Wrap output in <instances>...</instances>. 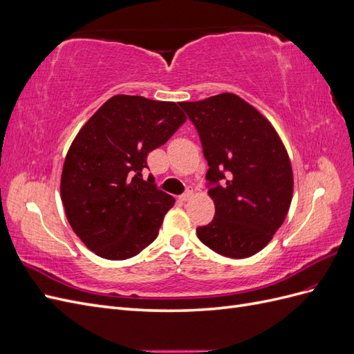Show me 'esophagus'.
<instances>
[{
	"label": "esophagus",
	"mask_w": 354,
	"mask_h": 354,
	"mask_svg": "<svg viewBox=\"0 0 354 354\" xmlns=\"http://www.w3.org/2000/svg\"><path fill=\"white\" fill-rule=\"evenodd\" d=\"M195 196V194H194V190H187V192H185V194L183 195H181L180 196V199L181 201H190L192 198H194Z\"/></svg>",
	"instance_id": "34e87169"
}]
</instances>
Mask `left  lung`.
Wrapping results in <instances>:
<instances>
[{
    "label": "left lung",
    "mask_w": 354,
    "mask_h": 354,
    "mask_svg": "<svg viewBox=\"0 0 354 354\" xmlns=\"http://www.w3.org/2000/svg\"><path fill=\"white\" fill-rule=\"evenodd\" d=\"M199 133L214 220L196 229L199 241L229 259L260 252L273 238L291 205V160L272 122L233 93L181 102ZM222 185H220L219 183Z\"/></svg>",
    "instance_id": "left-lung-1"
}]
</instances>
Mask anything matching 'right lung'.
Returning a JSON list of instances; mask_svg holds the SVG:
<instances>
[{
    "instance_id": "1",
    "label": "right lung",
    "mask_w": 354,
    "mask_h": 354,
    "mask_svg": "<svg viewBox=\"0 0 354 354\" xmlns=\"http://www.w3.org/2000/svg\"><path fill=\"white\" fill-rule=\"evenodd\" d=\"M186 120L174 102L118 94L73 138L60 198L72 230L95 255L127 260L156 239L176 199L143 178L146 158Z\"/></svg>"
}]
</instances>
